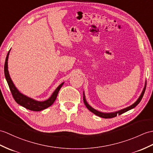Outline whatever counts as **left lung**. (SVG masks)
Instances as JSON below:
<instances>
[{
	"instance_id": "8db88e82",
	"label": "left lung",
	"mask_w": 153,
	"mask_h": 153,
	"mask_svg": "<svg viewBox=\"0 0 153 153\" xmlns=\"http://www.w3.org/2000/svg\"><path fill=\"white\" fill-rule=\"evenodd\" d=\"M145 88H146V81H145V86L143 87V89L141 93L140 96V97L137 98V100L133 104H132L131 105L128 106V107H127L126 108H124L120 110H119V111H114V112H111V113H104V112H101V111H99L98 110L94 109L93 107H91V106L88 104V102L86 100V98H85V93L83 91V102H84V104L85 105H86V107L87 108V109L91 111L92 113H93L94 114H95L96 115H97L100 117H102V118H105V119H108V118H113V117H116L117 115H121L122 113H125L128 111H129V110L132 109L133 108H134L136 106L139 104L140 102V101L141 100L142 98L143 97V94L145 93Z\"/></svg>"
}]
</instances>
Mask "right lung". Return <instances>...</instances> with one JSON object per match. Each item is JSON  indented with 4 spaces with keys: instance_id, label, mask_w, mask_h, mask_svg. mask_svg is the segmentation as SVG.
I'll return each instance as SVG.
<instances>
[{
    "instance_id": "right-lung-1",
    "label": "right lung",
    "mask_w": 153,
    "mask_h": 153,
    "mask_svg": "<svg viewBox=\"0 0 153 153\" xmlns=\"http://www.w3.org/2000/svg\"><path fill=\"white\" fill-rule=\"evenodd\" d=\"M10 50L8 51V54H7L5 64H4V75L7 81V83L8 84V86L10 87V91L12 94L14 100L17 104L21 105L23 107L25 108L31 110V111H40L42 110H44L46 108H49V106H51L54 102L55 101L56 97L59 93V91H60V88L62 87L63 84L65 82L62 83L60 85H59L57 87V88L54 91V92L52 93L51 97H49L47 100L44 101H38L36 100H34L33 98H31L30 97H27V96L19 92V91L17 89L15 85L13 83V81L10 77L9 71H8V56L10 54Z\"/></svg>"
}]
</instances>
